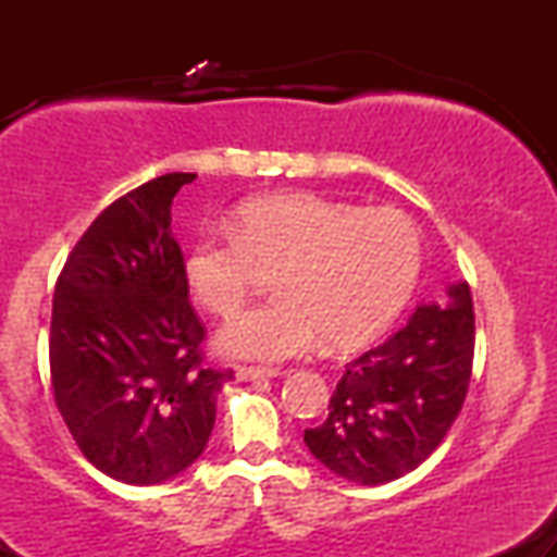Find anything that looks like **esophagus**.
Wrapping results in <instances>:
<instances>
[{"mask_svg":"<svg viewBox=\"0 0 557 557\" xmlns=\"http://www.w3.org/2000/svg\"><path fill=\"white\" fill-rule=\"evenodd\" d=\"M283 369L277 367H238L235 369V376L243 382H251V380H264V376H280Z\"/></svg>","mask_w":557,"mask_h":557,"instance_id":"esophagus-1","label":"esophagus"}]
</instances>
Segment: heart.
Segmentation results:
<instances>
[{"instance_id":"heart-1","label":"heart","mask_w":557,"mask_h":557,"mask_svg":"<svg viewBox=\"0 0 557 557\" xmlns=\"http://www.w3.org/2000/svg\"><path fill=\"white\" fill-rule=\"evenodd\" d=\"M277 298L230 322L220 348L283 361L322 337L335 348L372 341L400 314L421 272V235L393 207L363 209L306 194L248 198L227 230H207L185 253V283L214 317H235L259 272Z\"/></svg>"}]
</instances>
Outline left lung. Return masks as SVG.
Here are the masks:
<instances>
[{
    "mask_svg": "<svg viewBox=\"0 0 557 557\" xmlns=\"http://www.w3.org/2000/svg\"><path fill=\"white\" fill-rule=\"evenodd\" d=\"M450 306H419L406 327L345 363L330 417L304 443L332 474L385 484L413 471L461 413L474 367L469 283L450 285Z\"/></svg>",
    "mask_w": 557,
    "mask_h": 557,
    "instance_id": "1",
    "label": "left lung"
}]
</instances>
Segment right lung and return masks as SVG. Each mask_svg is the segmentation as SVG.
I'll return each mask as SVG.
<instances>
[{
  "label": "right lung",
  "instance_id": "add662e5",
  "mask_svg": "<svg viewBox=\"0 0 557 557\" xmlns=\"http://www.w3.org/2000/svg\"><path fill=\"white\" fill-rule=\"evenodd\" d=\"M194 172L138 185L81 235L57 277L49 330L54 403L88 463L159 484L203 453L233 369L203 363L172 198Z\"/></svg>",
  "mask_w": 557,
  "mask_h": 557
}]
</instances>
